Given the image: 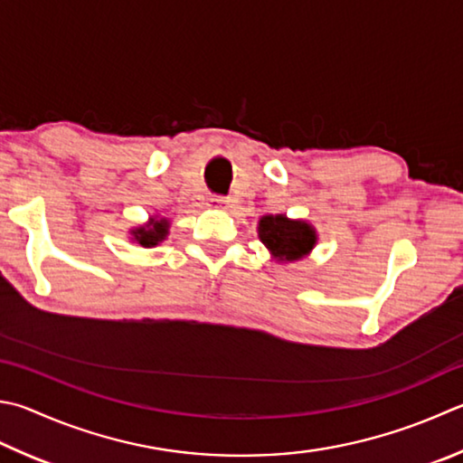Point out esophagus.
Wrapping results in <instances>:
<instances>
[{
    "mask_svg": "<svg viewBox=\"0 0 463 463\" xmlns=\"http://www.w3.org/2000/svg\"><path fill=\"white\" fill-rule=\"evenodd\" d=\"M229 203H231V200L226 196H208L206 198V204L210 208H226V206H229Z\"/></svg>",
    "mask_w": 463,
    "mask_h": 463,
    "instance_id": "esophagus-1",
    "label": "esophagus"
}]
</instances>
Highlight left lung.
Masks as SVG:
<instances>
[{
    "label": "left lung",
    "instance_id": "left-lung-1",
    "mask_svg": "<svg viewBox=\"0 0 463 463\" xmlns=\"http://www.w3.org/2000/svg\"><path fill=\"white\" fill-rule=\"evenodd\" d=\"M259 239L277 260H299L316 247L317 234L306 221L285 214H267L259 221Z\"/></svg>",
    "mask_w": 463,
    "mask_h": 463
}]
</instances>
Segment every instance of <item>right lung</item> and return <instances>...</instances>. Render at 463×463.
Masks as SVG:
<instances>
[{
    "mask_svg": "<svg viewBox=\"0 0 463 463\" xmlns=\"http://www.w3.org/2000/svg\"><path fill=\"white\" fill-rule=\"evenodd\" d=\"M167 229H170V221L167 218H157V216H151L146 224L137 226V229H133V241L137 242L141 247H156L167 237Z\"/></svg>",
    "mask_w": 463,
    "mask_h": 463,
    "instance_id": "right-lung-1",
    "label": "right lung"
}]
</instances>
